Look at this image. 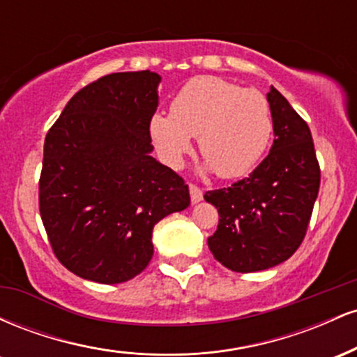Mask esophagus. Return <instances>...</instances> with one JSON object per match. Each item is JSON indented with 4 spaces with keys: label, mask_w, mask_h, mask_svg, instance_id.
Wrapping results in <instances>:
<instances>
[{
    "label": "esophagus",
    "mask_w": 357,
    "mask_h": 357,
    "mask_svg": "<svg viewBox=\"0 0 357 357\" xmlns=\"http://www.w3.org/2000/svg\"><path fill=\"white\" fill-rule=\"evenodd\" d=\"M190 195H191V202L192 203H199L203 199V190L196 184L190 183Z\"/></svg>",
    "instance_id": "esophagus-1"
}]
</instances>
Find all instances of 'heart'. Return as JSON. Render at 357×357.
Wrapping results in <instances>:
<instances>
[{
    "instance_id": "heart-1",
    "label": "heart",
    "mask_w": 357,
    "mask_h": 357,
    "mask_svg": "<svg viewBox=\"0 0 357 357\" xmlns=\"http://www.w3.org/2000/svg\"><path fill=\"white\" fill-rule=\"evenodd\" d=\"M151 137L167 165L179 166L198 136L199 153L225 179L247 174L265 154L273 132L267 97L257 89L216 77L188 82L176 93L171 116L154 114Z\"/></svg>"
}]
</instances>
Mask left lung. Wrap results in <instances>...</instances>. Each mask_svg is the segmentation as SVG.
Listing matches in <instances>:
<instances>
[{
	"label": "left lung",
	"instance_id": "obj_1",
	"mask_svg": "<svg viewBox=\"0 0 357 357\" xmlns=\"http://www.w3.org/2000/svg\"><path fill=\"white\" fill-rule=\"evenodd\" d=\"M267 99L275 132L268 155L248 178L204 195L220 215L208 247L221 265L240 273L272 268L297 252L321 186L307 122L275 87Z\"/></svg>",
	"mask_w": 357,
	"mask_h": 357
}]
</instances>
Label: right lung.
<instances>
[{"label": "right lung", "instance_id": "obj_1", "mask_svg": "<svg viewBox=\"0 0 357 357\" xmlns=\"http://www.w3.org/2000/svg\"><path fill=\"white\" fill-rule=\"evenodd\" d=\"M161 77H100L72 97L43 146L38 203L53 253L99 284L134 278L153 258V228L190 206L188 184L149 153Z\"/></svg>", "mask_w": 357, "mask_h": 357}]
</instances>
